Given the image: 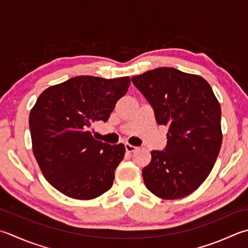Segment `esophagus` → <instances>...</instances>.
Wrapping results in <instances>:
<instances>
[{
    "instance_id": "esophagus-1",
    "label": "esophagus",
    "mask_w": 248,
    "mask_h": 248,
    "mask_svg": "<svg viewBox=\"0 0 248 248\" xmlns=\"http://www.w3.org/2000/svg\"><path fill=\"white\" fill-rule=\"evenodd\" d=\"M124 147H125V150H127V153H133V152H135V150L138 149V147H135V146H133V145H131V144H125Z\"/></svg>"
}]
</instances>
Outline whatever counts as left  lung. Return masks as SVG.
<instances>
[{
  "mask_svg": "<svg viewBox=\"0 0 248 248\" xmlns=\"http://www.w3.org/2000/svg\"><path fill=\"white\" fill-rule=\"evenodd\" d=\"M153 106L158 124L168 125V144L153 150L142 171L145 186L164 200L190 195L214 167L222 143L221 109L201 76L158 67L132 77Z\"/></svg>",
  "mask_w": 248,
  "mask_h": 248,
  "instance_id": "obj_1",
  "label": "left lung"
}]
</instances>
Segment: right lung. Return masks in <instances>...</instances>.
Returning <instances> with one entry per match:
<instances>
[{
    "mask_svg": "<svg viewBox=\"0 0 248 248\" xmlns=\"http://www.w3.org/2000/svg\"><path fill=\"white\" fill-rule=\"evenodd\" d=\"M129 86L130 77L76 76L38 96L29 116L33 154L44 177L63 195L91 200L113 186L124 145L96 140L89 128L108 120Z\"/></svg>",
    "mask_w": 248,
    "mask_h": 248,
    "instance_id": "1",
    "label": "right lung"
}]
</instances>
